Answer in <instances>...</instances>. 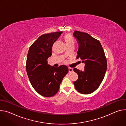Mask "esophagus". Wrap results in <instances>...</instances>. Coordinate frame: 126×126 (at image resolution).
I'll list each match as a JSON object with an SVG mask.
<instances>
[{
  "label": "esophagus",
  "mask_w": 126,
  "mask_h": 126,
  "mask_svg": "<svg viewBox=\"0 0 126 126\" xmlns=\"http://www.w3.org/2000/svg\"><path fill=\"white\" fill-rule=\"evenodd\" d=\"M68 72H69V73L73 72V68H71V67H68Z\"/></svg>",
  "instance_id": "esophagus-1"
}]
</instances>
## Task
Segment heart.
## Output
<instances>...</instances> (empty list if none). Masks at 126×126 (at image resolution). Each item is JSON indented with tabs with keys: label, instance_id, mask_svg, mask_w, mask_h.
Listing matches in <instances>:
<instances>
[{
	"label": "heart",
	"instance_id": "1",
	"mask_svg": "<svg viewBox=\"0 0 126 126\" xmlns=\"http://www.w3.org/2000/svg\"><path fill=\"white\" fill-rule=\"evenodd\" d=\"M63 39L67 47L75 45V40L71 34H67L65 35Z\"/></svg>",
	"mask_w": 126,
	"mask_h": 126
}]
</instances>
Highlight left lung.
<instances>
[{
	"mask_svg": "<svg viewBox=\"0 0 126 126\" xmlns=\"http://www.w3.org/2000/svg\"><path fill=\"white\" fill-rule=\"evenodd\" d=\"M73 35L79 44L77 59L84 63L82 71L77 68L74 71L78 79L74 82L76 89L80 94H90L100 86L107 68V62L100 42L86 32L75 31Z\"/></svg>",
	"mask_w": 126,
	"mask_h": 126,
	"instance_id": "obj_1",
	"label": "left lung"
}]
</instances>
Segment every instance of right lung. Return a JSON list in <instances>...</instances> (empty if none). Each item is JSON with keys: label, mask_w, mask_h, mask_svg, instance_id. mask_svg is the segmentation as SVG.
<instances>
[{"label": "right lung", "mask_w": 126, "mask_h": 126, "mask_svg": "<svg viewBox=\"0 0 126 126\" xmlns=\"http://www.w3.org/2000/svg\"><path fill=\"white\" fill-rule=\"evenodd\" d=\"M63 32L44 34L40 36L30 47L27 53L26 70L34 89L45 97L57 94L63 78L67 74V66L55 67L47 64L52 54V47Z\"/></svg>", "instance_id": "obj_1"}]
</instances>
